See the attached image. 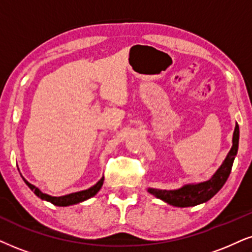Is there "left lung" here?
Returning a JSON list of instances; mask_svg holds the SVG:
<instances>
[{
  "mask_svg": "<svg viewBox=\"0 0 252 252\" xmlns=\"http://www.w3.org/2000/svg\"><path fill=\"white\" fill-rule=\"evenodd\" d=\"M238 139H240V128H238V124H236L230 151L227 158L224 159L223 164L216 171L212 179L195 185H185L181 189L173 190L149 189V193L176 207H192L208 201L223 187L230 174L235 156L237 155Z\"/></svg>",
  "mask_w": 252,
  "mask_h": 252,
  "instance_id": "8db88e82",
  "label": "left lung"
}]
</instances>
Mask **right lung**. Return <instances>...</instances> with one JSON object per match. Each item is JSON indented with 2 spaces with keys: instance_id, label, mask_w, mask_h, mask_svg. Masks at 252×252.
Returning <instances> with one entry per match:
<instances>
[{
  "instance_id": "1",
  "label": "right lung",
  "mask_w": 252,
  "mask_h": 252,
  "mask_svg": "<svg viewBox=\"0 0 252 252\" xmlns=\"http://www.w3.org/2000/svg\"><path fill=\"white\" fill-rule=\"evenodd\" d=\"M23 180H24V183L29 186V189H30L31 190H33V193L36 194L37 196H39L41 200H46V201L53 203V205H56V206H60V207L71 206V205H75V203L85 201V200L89 199V197L94 196L95 194L100 190V189L102 187V185H103V178H102V179L98 181L97 184H95L93 187H91V189H88L86 190L67 194V195H63V196H51V195H47V194H45V193H41L36 186H33L32 184L29 183V181L25 180L24 178H23Z\"/></svg>"
}]
</instances>
